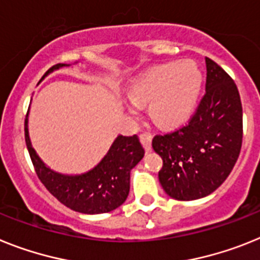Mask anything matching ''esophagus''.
<instances>
[{
	"mask_svg": "<svg viewBox=\"0 0 260 260\" xmlns=\"http://www.w3.org/2000/svg\"><path fill=\"white\" fill-rule=\"evenodd\" d=\"M140 141L143 144L144 149L147 152H150L152 150V136L149 134H141L140 135Z\"/></svg>",
	"mask_w": 260,
	"mask_h": 260,
	"instance_id": "34e87169",
	"label": "esophagus"
}]
</instances>
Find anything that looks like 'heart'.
Masks as SVG:
<instances>
[{"label": "heart", "mask_w": 260, "mask_h": 260, "mask_svg": "<svg viewBox=\"0 0 260 260\" xmlns=\"http://www.w3.org/2000/svg\"><path fill=\"white\" fill-rule=\"evenodd\" d=\"M201 83V71L191 60L165 63L137 78L128 89V96L136 106L149 104V116L157 125L174 128L190 117ZM126 108L136 113L134 106Z\"/></svg>", "instance_id": "b5f03b06"}]
</instances>
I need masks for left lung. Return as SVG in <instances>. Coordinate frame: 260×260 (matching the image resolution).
<instances>
[{
	"label": "left lung",
	"instance_id": "1",
	"mask_svg": "<svg viewBox=\"0 0 260 260\" xmlns=\"http://www.w3.org/2000/svg\"><path fill=\"white\" fill-rule=\"evenodd\" d=\"M206 62V93L190 121L152 140L162 158L158 180L169 197L193 201L223 184L242 147V103L234 80L214 60Z\"/></svg>",
	"mask_w": 260,
	"mask_h": 260
}]
</instances>
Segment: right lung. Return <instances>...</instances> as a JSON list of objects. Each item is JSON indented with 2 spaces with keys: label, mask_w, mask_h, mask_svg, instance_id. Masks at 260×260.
Returning <instances> with one entry per match:
<instances>
[{
  "label": "right lung",
  "mask_w": 260,
  "mask_h": 260,
  "mask_svg": "<svg viewBox=\"0 0 260 260\" xmlns=\"http://www.w3.org/2000/svg\"><path fill=\"white\" fill-rule=\"evenodd\" d=\"M69 66L64 63L55 64L46 71L42 79L55 70ZM25 140L37 176L46 189L64 206L83 214H103L123 205L129 194L131 171L145 153L136 135H119L106 156L92 169L80 174H63L47 167L32 147L29 135V112L25 120Z\"/></svg>",
  "instance_id": "right-lung-1"
}]
</instances>
